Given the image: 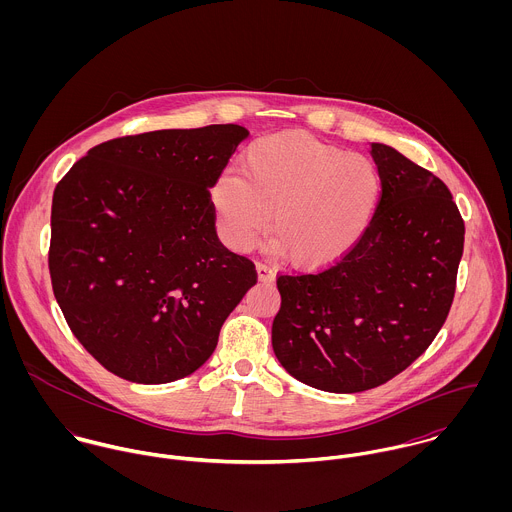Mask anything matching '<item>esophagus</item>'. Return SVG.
I'll return each instance as SVG.
<instances>
[{
  "instance_id": "34e87169",
  "label": "esophagus",
  "mask_w": 512,
  "mask_h": 512,
  "mask_svg": "<svg viewBox=\"0 0 512 512\" xmlns=\"http://www.w3.org/2000/svg\"><path fill=\"white\" fill-rule=\"evenodd\" d=\"M256 272H258V280L260 282L272 284L276 280V272L270 266H266V264H256Z\"/></svg>"
}]
</instances>
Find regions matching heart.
<instances>
[{
    "mask_svg": "<svg viewBox=\"0 0 512 512\" xmlns=\"http://www.w3.org/2000/svg\"><path fill=\"white\" fill-rule=\"evenodd\" d=\"M240 173L224 171L211 187L222 242L246 250L266 228L268 248L303 268H323L347 256L374 219L382 175L363 153H347L299 132L254 140Z\"/></svg>",
    "mask_w": 512,
    "mask_h": 512,
    "instance_id": "b5f03b06",
    "label": "heart"
}]
</instances>
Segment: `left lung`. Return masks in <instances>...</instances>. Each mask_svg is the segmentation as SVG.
<instances>
[{
    "mask_svg": "<svg viewBox=\"0 0 512 512\" xmlns=\"http://www.w3.org/2000/svg\"><path fill=\"white\" fill-rule=\"evenodd\" d=\"M382 195L365 236L317 274L280 276L274 353L325 392L376 388L412 365L447 319L465 224L449 189L394 147L372 144Z\"/></svg>",
    "mask_w": 512,
    "mask_h": 512,
    "instance_id": "8db88e82",
    "label": "left lung"
}]
</instances>
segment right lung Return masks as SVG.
Wrapping results in <instances>:
<instances>
[{
  "mask_svg": "<svg viewBox=\"0 0 512 512\" xmlns=\"http://www.w3.org/2000/svg\"><path fill=\"white\" fill-rule=\"evenodd\" d=\"M246 138L236 124L116 138L59 181L53 292L74 337L116 376H189L256 284L254 264L220 244L209 191Z\"/></svg>",
  "mask_w": 512,
  "mask_h": 512,
  "instance_id": "1",
  "label": "right lung"
}]
</instances>
